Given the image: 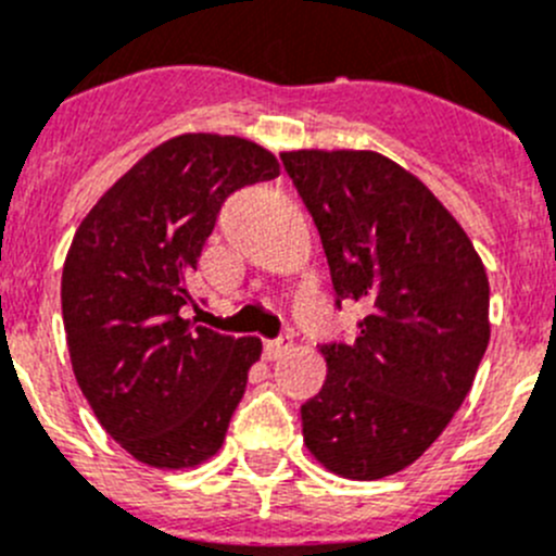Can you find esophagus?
<instances>
[{
  "instance_id": "34e87169",
  "label": "esophagus",
  "mask_w": 556,
  "mask_h": 556,
  "mask_svg": "<svg viewBox=\"0 0 556 556\" xmlns=\"http://www.w3.org/2000/svg\"><path fill=\"white\" fill-rule=\"evenodd\" d=\"M292 349V341L289 338H275V341H264V354L267 361H278L281 354H287Z\"/></svg>"
}]
</instances>
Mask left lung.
Returning a JSON list of instances; mask_svg holds the SVG:
<instances>
[{"instance_id": "8db88e82", "label": "left lung", "mask_w": 556, "mask_h": 556, "mask_svg": "<svg viewBox=\"0 0 556 556\" xmlns=\"http://www.w3.org/2000/svg\"><path fill=\"white\" fill-rule=\"evenodd\" d=\"M319 229L338 303L368 308L352 343L321 346L327 379L300 409L332 475L382 480L437 442L491 338L472 240L412 172L374 150L281 152Z\"/></svg>"}]
</instances>
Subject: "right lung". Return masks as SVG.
Listing matches in <instances>:
<instances>
[{
	"mask_svg": "<svg viewBox=\"0 0 556 556\" xmlns=\"http://www.w3.org/2000/svg\"><path fill=\"white\" fill-rule=\"evenodd\" d=\"M278 174L256 141L174 136L76 229L62 269L73 374L105 433L147 467H199L224 445L262 341L185 319L188 275L226 195Z\"/></svg>",
	"mask_w": 556,
	"mask_h": 556,
	"instance_id": "add662e5",
	"label": "right lung"
}]
</instances>
